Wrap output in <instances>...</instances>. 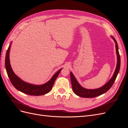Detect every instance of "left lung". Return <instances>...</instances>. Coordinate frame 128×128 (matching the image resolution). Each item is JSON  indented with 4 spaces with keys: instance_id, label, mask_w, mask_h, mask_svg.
<instances>
[{
    "instance_id": "8db88e82",
    "label": "left lung",
    "mask_w": 128,
    "mask_h": 128,
    "mask_svg": "<svg viewBox=\"0 0 128 128\" xmlns=\"http://www.w3.org/2000/svg\"><path fill=\"white\" fill-rule=\"evenodd\" d=\"M112 39L115 43V46H116V52L117 54V65L115 69V71L114 74H113L112 78L109 80V81L102 87H100L98 88L90 90V89H86L84 88L81 85L78 83V81L76 79L75 76L72 73L70 72V78L72 84V90H74V93L77 95L78 96L82 98H94L100 95L103 94L107 92V91L111 88V87L114 84V82L118 76L120 68V65H121V59H120V56L118 52V43H117L116 40L112 36Z\"/></svg>"
}]
</instances>
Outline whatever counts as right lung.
<instances>
[{
  "instance_id": "add662e5",
  "label": "right lung",
  "mask_w": 128,
  "mask_h": 128,
  "mask_svg": "<svg viewBox=\"0 0 128 128\" xmlns=\"http://www.w3.org/2000/svg\"><path fill=\"white\" fill-rule=\"evenodd\" d=\"M10 44H11V43L10 44L6 52L5 57V68L7 75H8L10 81L13 86L20 92L28 95H30V96H39L49 93L52 90L54 82L58 74H60L62 68H60V70H58L48 82L43 85H36L24 82L14 74L12 69L11 66H10Z\"/></svg>"
}]
</instances>
